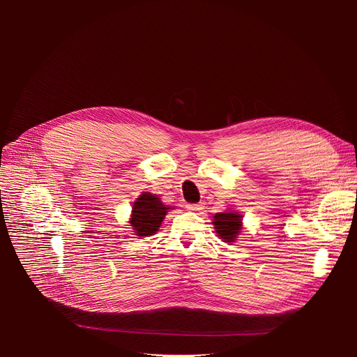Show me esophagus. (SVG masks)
<instances>
[{
    "instance_id": "obj_1",
    "label": "esophagus",
    "mask_w": 357,
    "mask_h": 357,
    "mask_svg": "<svg viewBox=\"0 0 357 357\" xmlns=\"http://www.w3.org/2000/svg\"><path fill=\"white\" fill-rule=\"evenodd\" d=\"M186 208L189 211H199V210H202V204H188Z\"/></svg>"
}]
</instances>
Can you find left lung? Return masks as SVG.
Segmentation results:
<instances>
[{
    "instance_id": "left-lung-1",
    "label": "left lung",
    "mask_w": 357,
    "mask_h": 357,
    "mask_svg": "<svg viewBox=\"0 0 357 357\" xmlns=\"http://www.w3.org/2000/svg\"><path fill=\"white\" fill-rule=\"evenodd\" d=\"M214 229L218 232V236L225 243H235L243 229V215L238 213H215L213 219Z\"/></svg>"
}]
</instances>
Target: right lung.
I'll return each instance as SVG.
<instances>
[{
	"label": "right lung",
	"mask_w": 357,
	"mask_h": 357,
	"mask_svg": "<svg viewBox=\"0 0 357 357\" xmlns=\"http://www.w3.org/2000/svg\"><path fill=\"white\" fill-rule=\"evenodd\" d=\"M169 208L171 207L164 205L158 195L143 192L132 205L131 220H129L135 235L150 236L156 234Z\"/></svg>",
	"instance_id": "obj_1"
}]
</instances>
